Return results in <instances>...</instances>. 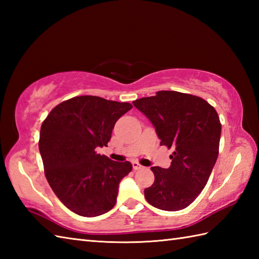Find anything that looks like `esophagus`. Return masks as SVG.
<instances>
[{
    "instance_id": "obj_1",
    "label": "esophagus",
    "mask_w": 259,
    "mask_h": 259,
    "mask_svg": "<svg viewBox=\"0 0 259 259\" xmlns=\"http://www.w3.org/2000/svg\"><path fill=\"white\" fill-rule=\"evenodd\" d=\"M133 167H134L135 170H138V169H141V168H142L141 164H139L137 161H134V162H133Z\"/></svg>"
}]
</instances>
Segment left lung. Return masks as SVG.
I'll return each mask as SVG.
<instances>
[{"instance_id": "obj_1", "label": "left lung", "mask_w": 259, "mask_h": 259, "mask_svg": "<svg viewBox=\"0 0 259 259\" xmlns=\"http://www.w3.org/2000/svg\"><path fill=\"white\" fill-rule=\"evenodd\" d=\"M133 103L155 126L160 145L175 149L168 169L151 167L155 183L145 189L146 199L161 210H181L205 188L216 163L222 134L216 110L177 91H158Z\"/></svg>"}]
</instances>
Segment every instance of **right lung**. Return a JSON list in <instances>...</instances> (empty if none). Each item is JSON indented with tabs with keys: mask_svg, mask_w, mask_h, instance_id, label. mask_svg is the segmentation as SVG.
I'll return each instance as SVG.
<instances>
[{
	"mask_svg": "<svg viewBox=\"0 0 259 259\" xmlns=\"http://www.w3.org/2000/svg\"><path fill=\"white\" fill-rule=\"evenodd\" d=\"M131 108L128 102L81 96L58 104L43 121L38 149L46 177L71 211L96 217L115 205L120 181L133 164L96 149L108 146L117 120Z\"/></svg>",
	"mask_w": 259,
	"mask_h": 259,
	"instance_id": "add662e5",
	"label": "right lung"
}]
</instances>
